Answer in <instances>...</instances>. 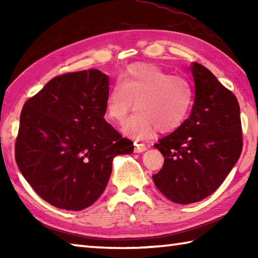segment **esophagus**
Returning <instances> with one entry per match:
<instances>
[{
  "label": "esophagus",
  "mask_w": 258,
  "mask_h": 258,
  "mask_svg": "<svg viewBox=\"0 0 258 258\" xmlns=\"http://www.w3.org/2000/svg\"><path fill=\"white\" fill-rule=\"evenodd\" d=\"M148 149L147 146L145 143H139V142H134V151L135 152H143Z\"/></svg>",
  "instance_id": "esophagus-1"
}]
</instances>
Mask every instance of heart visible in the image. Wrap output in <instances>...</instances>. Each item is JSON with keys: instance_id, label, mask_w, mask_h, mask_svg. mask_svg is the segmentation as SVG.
Returning a JSON list of instances; mask_svg holds the SVG:
<instances>
[{"instance_id": "1", "label": "heart", "mask_w": 258, "mask_h": 258, "mask_svg": "<svg viewBox=\"0 0 258 258\" xmlns=\"http://www.w3.org/2000/svg\"><path fill=\"white\" fill-rule=\"evenodd\" d=\"M194 103V90L185 77L171 75L154 64H133L109 91L108 118L124 124L123 133L135 140L151 138L158 130L171 133L184 123Z\"/></svg>"}]
</instances>
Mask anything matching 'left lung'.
I'll return each mask as SVG.
<instances>
[{
  "label": "left lung",
  "instance_id": "left-lung-1",
  "mask_svg": "<svg viewBox=\"0 0 258 258\" xmlns=\"http://www.w3.org/2000/svg\"><path fill=\"white\" fill-rule=\"evenodd\" d=\"M195 102L189 118L155 145L164 156L152 175L166 198L176 204L197 203L220 186L242 151L240 107L235 95L203 64L190 66Z\"/></svg>",
  "mask_w": 258,
  "mask_h": 258
}]
</instances>
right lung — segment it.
<instances>
[{"mask_svg":"<svg viewBox=\"0 0 258 258\" xmlns=\"http://www.w3.org/2000/svg\"><path fill=\"white\" fill-rule=\"evenodd\" d=\"M109 78L98 69L67 73L25 102L16 139V161L42 199L82 211L107 186L112 159L133 142L104 120Z\"/></svg>","mask_w":258,"mask_h":258,"instance_id":"1","label":"right lung"}]
</instances>
